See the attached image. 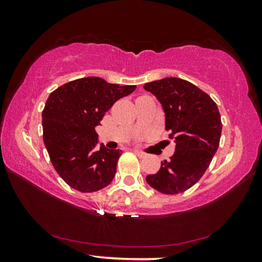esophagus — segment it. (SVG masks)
Segmentation results:
<instances>
[{
    "mask_svg": "<svg viewBox=\"0 0 262 262\" xmlns=\"http://www.w3.org/2000/svg\"><path fill=\"white\" fill-rule=\"evenodd\" d=\"M134 154L137 155V156H139V157H145V154L140 151V150H136V149H135V150H134Z\"/></svg>",
    "mask_w": 262,
    "mask_h": 262,
    "instance_id": "1",
    "label": "esophagus"
}]
</instances>
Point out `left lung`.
<instances>
[{
    "mask_svg": "<svg viewBox=\"0 0 262 262\" xmlns=\"http://www.w3.org/2000/svg\"><path fill=\"white\" fill-rule=\"evenodd\" d=\"M165 112V129L171 132L176 150L162 162L147 183L163 194L183 193L201 179L220 145L222 121L219 107L205 91L188 81L167 77L144 84Z\"/></svg>",
    "mask_w": 262,
    "mask_h": 262,
    "instance_id": "8db88e82",
    "label": "left lung"
}]
</instances>
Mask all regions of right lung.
<instances>
[{
    "label": "right lung",
    "mask_w": 262,
    "mask_h": 262,
    "mask_svg": "<svg viewBox=\"0 0 262 262\" xmlns=\"http://www.w3.org/2000/svg\"><path fill=\"white\" fill-rule=\"evenodd\" d=\"M135 85L121 86L99 77H83L61 85L42 111V137L51 162L66 184L83 193L111 184L121 150L96 149V127L115 101Z\"/></svg>",
    "instance_id": "add662e5"
}]
</instances>
